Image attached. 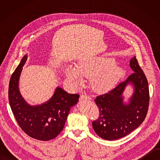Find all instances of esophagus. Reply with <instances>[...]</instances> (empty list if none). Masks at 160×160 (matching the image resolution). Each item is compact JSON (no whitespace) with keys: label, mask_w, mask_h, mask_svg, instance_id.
<instances>
[{"label":"esophagus","mask_w":160,"mask_h":160,"mask_svg":"<svg viewBox=\"0 0 160 160\" xmlns=\"http://www.w3.org/2000/svg\"><path fill=\"white\" fill-rule=\"evenodd\" d=\"M80 100H91V98L89 96H87V94H81Z\"/></svg>","instance_id":"1"}]
</instances>
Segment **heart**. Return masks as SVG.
I'll return each instance as SVG.
<instances>
[{"instance_id": "obj_1", "label": "heart", "mask_w": 160, "mask_h": 160, "mask_svg": "<svg viewBox=\"0 0 160 160\" xmlns=\"http://www.w3.org/2000/svg\"><path fill=\"white\" fill-rule=\"evenodd\" d=\"M67 79L74 85L82 84L85 76L91 77V86L98 93L111 89L123 75V70L112 58L95 56L80 61L78 66L68 65L64 69Z\"/></svg>"}]
</instances>
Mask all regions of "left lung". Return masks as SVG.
Wrapping results in <instances>:
<instances>
[{
	"label": "left lung",
	"instance_id": "left-lung-1",
	"mask_svg": "<svg viewBox=\"0 0 160 160\" xmlns=\"http://www.w3.org/2000/svg\"><path fill=\"white\" fill-rule=\"evenodd\" d=\"M134 71L124 82L107 93L96 97L95 102L100 115L93 122L96 134L107 140L123 138L140 126L147 116L149 104V89L147 78L135 56L130 60ZM128 84L134 87V93L127 104L123 93Z\"/></svg>",
	"mask_w": 160,
	"mask_h": 160
}]
</instances>
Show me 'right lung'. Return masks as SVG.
<instances>
[{"label":"right lung","instance_id":"right-lung-1","mask_svg":"<svg viewBox=\"0 0 160 160\" xmlns=\"http://www.w3.org/2000/svg\"><path fill=\"white\" fill-rule=\"evenodd\" d=\"M27 59L26 54L10 79L9 104L18 125L27 135L36 140L48 141L62 131L71 108L77 104L79 95L68 93L58 87L46 102L35 106L29 104L21 96L18 87L20 73Z\"/></svg>","mask_w":160,"mask_h":160}]
</instances>
